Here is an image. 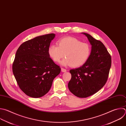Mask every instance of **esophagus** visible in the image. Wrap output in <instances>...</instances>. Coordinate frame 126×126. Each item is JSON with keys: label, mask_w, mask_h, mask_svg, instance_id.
<instances>
[{"label": "esophagus", "mask_w": 126, "mask_h": 126, "mask_svg": "<svg viewBox=\"0 0 126 126\" xmlns=\"http://www.w3.org/2000/svg\"><path fill=\"white\" fill-rule=\"evenodd\" d=\"M61 71H62V72H66L67 71V70H66L65 69H64V68H61Z\"/></svg>", "instance_id": "34e87169"}]
</instances>
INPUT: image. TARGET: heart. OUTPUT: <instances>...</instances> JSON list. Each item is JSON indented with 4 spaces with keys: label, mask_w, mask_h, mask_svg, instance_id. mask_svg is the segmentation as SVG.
I'll return each instance as SVG.
<instances>
[{
    "label": "heart",
    "mask_w": 126,
    "mask_h": 126,
    "mask_svg": "<svg viewBox=\"0 0 126 126\" xmlns=\"http://www.w3.org/2000/svg\"><path fill=\"white\" fill-rule=\"evenodd\" d=\"M58 46L50 45L48 53L55 62H59L65 55L66 57L61 64L64 66L78 67L85 64L91 54L90 45L81 42L77 38L67 36L61 38L57 41Z\"/></svg>",
    "instance_id": "obj_1"
}]
</instances>
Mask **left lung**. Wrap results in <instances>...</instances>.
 <instances>
[{
    "label": "left lung",
    "instance_id": "1",
    "mask_svg": "<svg viewBox=\"0 0 126 126\" xmlns=\"http://www.w3.org/2000/svg\"><path fill=\"white\" fill-rule=\"evenodd\" d=\"M92 46L91 54L81 67L70 70V91L75 96L86 98L97 93L106 83L111 66V57L101 41L82 32Z\"/></svg>",
    "mask_w": 126,
    "mask_h": 126
}]
</instances>
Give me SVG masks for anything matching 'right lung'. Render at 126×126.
<instances>
[{
  "label": "right lung",
  "instance_id": "obj_1",
  "mask_svg": "<svg viewBox=\"0 0 126 126\" xmlns=\"http://www.w3.org/2000/svg\"><path fill=\"white\" fill-rule=\"evenodd\" d=\"M54 33L35 37L23 43L16 51L12 71L20 89L28 96L38 98L50 90L61 71L50 58L48 49Z\"/></svg>",
  "mask_w": 126,
  "mask_h": 126
}]
</instances>
